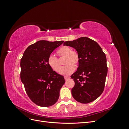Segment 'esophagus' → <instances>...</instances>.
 I'll return each instance as SVG.
<instances>
[{
  "label": "esophagus",
  "instance_id": "esophagus-1",
  "mask_svg": "<svg viewBox=\"0 0 129 129\" xmlns=\"http://www.w3.org/2000/svg\"><path fill=\"white\" fill-rule=\"evenodd\" d=\"M70 79V77L69 76H64V80L66 81V80H67L68 79Z\"/></svg>",
  "mask_w": 129,
  "mask_h": 129
}]
</instances>
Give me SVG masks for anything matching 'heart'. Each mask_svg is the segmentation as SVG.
Wrapping results in <instances>:
<instances>
[{
    "label": "heart",
    "mask_w": 129,
    "mask_h": 129,
    "mask_svg": "<svg viewBox=\"0 0 129 129\" xmlns=\"http://www.w3.org/2000/svg\"><path fill=\"white\" fill-rule=\"evenodd\" d=\"M57 54L60 57H65L64 64L66 65L61 69V65L58 58L53 54L50 55L48 58V64L54 72L58 73L63 75L71 74L79 63L80 56L78 53L72 51L71 48L67 46H64L58 50Z\"/></svg>",
    "instance_id": "b5f03b06"
}]
</instances>
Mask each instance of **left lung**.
<instances>
[{
  "mask_svg": "<svg viewBox=\"0 0 129 129\" xmlns=\"http://www.w3.org/2000/svg\"><path fill=\"white\" fill-rule=\"evenodd\" d=\"M63 45L76 49L80 56L79 67L71 76L75 82L72 96L80 103L91 102L104 90L108 73L105 54L96 41L87 37L65 41Z\"/></svg>",
  "mask_w": 129,
  "mask_h": 129,
  "instance_id": "8db88e82",
  "label": "left lung"
}]
</instances>
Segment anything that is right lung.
Returning <instances> with one entry per match:
<instances>
[{
	"mask_svg": "<svg viewBox=\"0 0 129 129\" xmlns=\"http://www.w3.org/2000/svg\"><path fill=\"white\" fill-rule=\"evenodd\" d=\"M63 42L38 41L27 47L21 59V81L27 95L38 106L47 107L55 104L65 83L63 76L48 64L49 56Z\"/></svg>",
	"mask_w": 129,
	"mask_h": 129,
	"instance_id": "1",
	"label": "right lung"
}]
</instances>
